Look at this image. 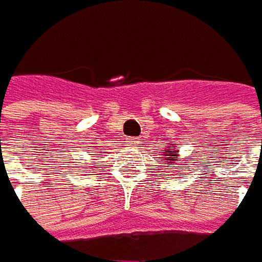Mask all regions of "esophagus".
Instances as JSON below:
<instances>
[{"label": "esophagus", "mask_w": 262, "mask_h": 262, "mask_svg": "<svg viewBox=\"0 0 262 262\" xmlns=\"http://www.w3.org/2000/svg\"><path fill=\"white\" fill-rule=\"evenodd\" d=\"M126 142H128V145H131V146H137V143H139V139H136V137H131V139H128Z\"/></svg>", "instance_id": "1"}]
</instances>
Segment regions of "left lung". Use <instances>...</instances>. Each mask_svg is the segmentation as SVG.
<instances>
[{
    "label": "left lung",
    "instance_id": "left-lung-1",
    "mask_svg": "<svg viewBox=\"0 0 262 262\" xmlns=\"http://www.w3.org/2000/svg\"><path fill=\"white\" fill-rule=\"evenodd\" d=\"M169 145H172V143H169ZM178 152H180V150H177V147H175V149H172V150H166V152L163 154V155H164L166 163H163V164H167V163H173V164H177V161H180V154H178ZM180 166H185V164H180ZM180 166H175V169H181Z\"/></svg>",
    "mask_w": 262,
    "mask_h": 262
}]
</instances>
